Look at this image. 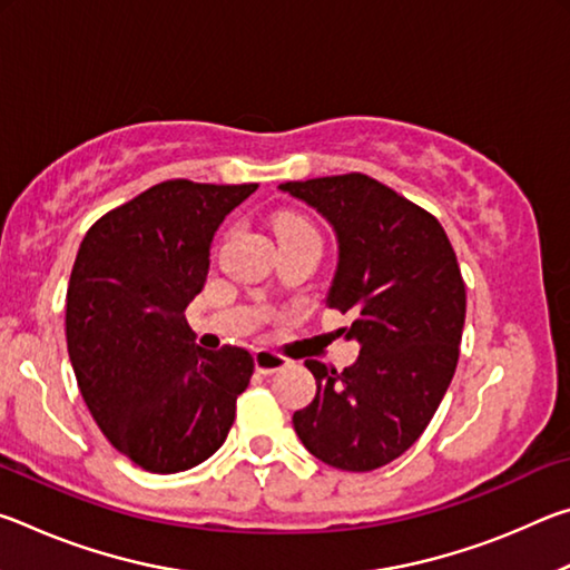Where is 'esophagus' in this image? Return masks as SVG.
Here are the masks:
<instances>
[{
	"instance_id": "34e87169",
	"label": "esophagus",
	"mask_w": 570,
	"mask_h": 570,
	"mask_svg": "<svg viewBox=\"0 0 570 570\" xmlns=\"http://www.w3.org/2000/svg\"><path fill=\"white\" fill-rule=\"evenodd\" d=\"M254 364H256V372L274 374V372H278V370H284V366L288 364V360H284V356H278V354L268 352V350H256Z\"/></svg>"
}]
</instances>
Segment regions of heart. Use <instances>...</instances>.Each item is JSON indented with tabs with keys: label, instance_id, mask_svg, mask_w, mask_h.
Listing matches in <instances>:
<instances>
[{
	"label": "heart",
	"instance_id": "heart-1",
	"mask_svg": "<svg viewBox=\"0 0 570 570\" xmlns=\"http://www.w3.org/2000/svg\"><path fill=\"white\" fill-rule=\"evenodd\" d=\"M276 234H278V240L298 238V236L320 238V230H316V226L312 224V220H306L302 216H278L276 218Z\"/></svg>",
	"mask_w": 570,
	"mask_h": 570
}]
</instances>
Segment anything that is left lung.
<instances>
[{
    "mask_svg": "<svg viewBox=\"0 0 570 570\" xmlns=\"http://www.w3.org/2000/svg\"><path fill=\"white\" fill-rule=\"evenodd\" d=\"M336 234L340 262L326 306L354 314L346 340L360 356L344 372L306 360L316 397L294 412L314 458L370 472L414 445L455 374L465 284L435 216L362 173L282 183Z\"/></svg>",
    "mask_w": 570,
    "mask_h": 570,
    "instance_id": "8db88e82",
    "label": "left lung"
}]
</instances>
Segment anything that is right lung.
Here are the masks:
<instances>
[{"mask_svg":"<svg viewBox=\"0 0 570 570\" xmlns=\"http://www.w3.org/2000/svg\"><path fill=\"white\" fill-rule=\"evenodd\" d=\"M256 183L166 180L105 214L82 238L67 286L77 387L112 448L142 470H190L224 445L254 356L196 344L186 306L200 294L218 226Z\"/></svg>","mask_w":570,"mask_h":570,"instance_id":"obj_1","label":"right lung"}]
</instances>
